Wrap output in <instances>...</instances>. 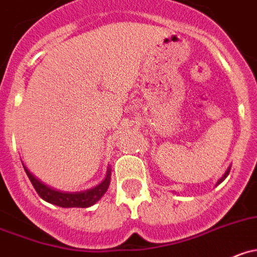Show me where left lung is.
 <instances>
[{"mask_svg":"<svg viewBox=\"0 0 257 257\" xmlns=\"http://www.w3.org/2000/svg\"><path fill=\"white\" fill-rule=\"evenodd\" d=\"M229 170H231V167H228V169H227V170H226V173H224V174H223V177H222V178H221V179H219V180H218V182H217V185H218V184H221V183H222V182H223V180H224V179H226V178H227V175H228V174H229Z\"/></svg>","mask_w":257,"mask_h":257,"instance_id":"left-lung-1","label":"left lung"}]
</instances>
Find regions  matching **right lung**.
I'll list each match as a JSON object with an SVG mask.
<instances>
[{
    "label": "right lung",
    "instance_id": "obj_1",
    "mask_svg": "<svg viewBox=\"0 0 257 257\" xmlns=\"http://www.w3.org/2000/svg\"><path fill=\"white\" fill-rule=\"evenodd\" d=\"M24 165V164H23ZM26 174H28L29 179H30L31 184L35 188L36 193L43 198L44 200L49 202L55 206L63 207V208H72V207H78V208H87V207L93 206L102 198V195L107 192L109 187V182H111V169H107L106 177L104 179L99 183L97 187L92 188V189H87L84 192H77V193H67L60 192V190H55L53 188L48 187L44 183H41L38 178L34 177L26 167H24Z\"/></svg>",
    "mask_w": 257,
    "mask_h": 257
}]
</instances>
